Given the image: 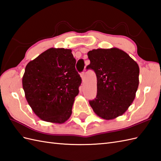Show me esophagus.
I'll return each instance as SVG.
<instances>
[{
	"mask_svg": "<svg viewBox=\"0 0 161 161\" xmlns=\"http://www.w3.org/2000/svg\"><path fill=\"white\" fill-rule=\"evenodd\" d=\"M80 77L82 78V80L84 81V80H85V72L84 71H83V72L80 74Z\"/></svg>",
	"mask_w": 161,
	"mask_h": 161,
	"instance_id": "34e87169",
	"label": "esophagus"
}]
</instances>
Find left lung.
I'll list each match as a JSON object with an SVG mask.
<instances>
[{
  "label": "left lung",
  "mask_w": 161,
  "mask_h": 161,
  "mask_svg": "<svg viewBox=\"0 0 161 161\" xmlns=\"http://www.w3.org/2000/svg\"><path fill=\"white\" fill-rule=\"evenodd\" d=\"M97 78V95L90 104L96 115L112 120L126 112L134 101L139 84V67L126 52L116 47L87 53Z\"/></svg>",
  "instance_id": "left-lung-1"
}]
</instances>
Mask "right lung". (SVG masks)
<instances>
[{
	"instance_id": "right-lung-1",
	"label": "right lung",
	"mask_w": 161,
	"mask_h": 161,
	"mask_svg": "<svg viewBox=\"0 0 161 161\" xmlns=\"http://www.w3.org/2000/svg\"><path fill=\"white\" fill-rule=\"evenodd\" d=\"M71 50L50 48L28 63L23 87L28 104L44 121L63 123L69 119L81 78Z\"/></svg>"
}]
</instances>
